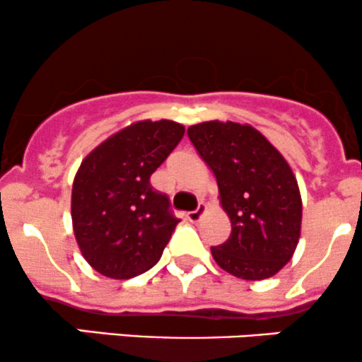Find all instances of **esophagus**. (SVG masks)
<instances>
[{
  "instance_id": "esophagus-1",
  "label": "esophagus",
  "mask_w": 362,
  "mask_h": 362,
  "mask_svg": "<svg viewBox=\"0 0 362 362\" xmlns=\"http://www.w3.org/2000/svg\"><path fill=\"white\" fill-rule=\"evenodd\" d=\"M205 210H206L205 203H198V209L193 210V212L186 214V218H188L189 222H198L202 218V215L205 214Z\"/></svg>"
}]
</instances>
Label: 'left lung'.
I'll return each mask as SVG.
<instances>
[{
  "mask_svg": "<svg viewBox=\"0 0 362 362\" xmlns=\"http://www.w3.org/2000/svg\"><path fill=\"white\" fill-rule=\"evenodd\" d=\"M200 157L212 169L230 235L212 246L222 270L245 280L274 277L299 243L303 202L291 165L258 129L233 121L188 128Z\"/></svg>",
  "mask_w": 362,
  "mask_h": 362,
  "instance_id": "8db88e82",
  "label": "left lung"
}]
</instances>
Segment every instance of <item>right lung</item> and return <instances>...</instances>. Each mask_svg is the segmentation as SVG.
Masks as SVG:
<instances>
[{
  "instance_id": "1",
  "label": "right lung",
  "mask_w": 362,
  "mask_h": 362,
  "mask_svg": "<svg viewBox=\"0 0 362 362\" xmlns=\"http://www.w3.org/2000/svg\"><path fill=\"white\" fill-rule=\"evenodd\" d=\"M185 127L169 119L136 121L95 147L76 170L73 233L88 265L109 279L152 269L180 218L150 176L176 148Z\"/></svg>"
}]
</instances>
